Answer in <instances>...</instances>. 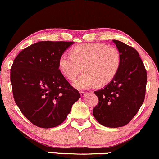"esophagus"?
Wrapping results in <instances>:
<instances>
[{
    "instance_id": "34e87169",
    "label": "esophagus",
    "mask_w": 159,
    "mask_h": 159,
    "mask_svg": "<svg viewBox=\"0 0 159 159\" xmlns=\"http://www.w3.org/2000/svg\"><path fill=\"white\" fill-rule=\"evenodd\" d=\"M86 94H87V93L85 92V91H81V92H80V95H81V97H83V98L85 97Z\"/></svg>"
}]
</instances>
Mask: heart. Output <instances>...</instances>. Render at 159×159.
I'll use <instances>...</instances> for the list:
<instances>
[{
    "mask_svg": "<svg viewBox=\"0 0 159 159\" xmlns=\"http://www.w3.org/2000/svg\"><path fill=\"white\" fill-rule=\"evenodd\" d=\"M70 54L61 55L58 66L63 76L71 81L75 80L83 67L84 73L74 83L78 89L107 85L115 77L120 68V51L115 47L103 43L79 44L73 48Z\"/></svg>",
    "mask_w": 159,
    "mask_h": 159,
    "instance_id": "b5f03b06",
    "label": "heart"
}]
</instances>
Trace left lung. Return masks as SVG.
<instances>
[{
  "label": "left lung",
  "instance_id": "1",
  "mask_svg": "<svg viewBox=\"0 0 159 159\" xmlns=\"http://www.w3.org/2000/svg\"><path fill=\"white\" fill-rule=\"evenodd\" d=\"M120 53L119 71L110 83L94 91L99 102L93 109L96 120L106 127L128 124L143 104L147 85V70L135 48L113 40Z\"/></svg>",
  "mask_w": 159,
  "mask_h": 159
}]
</instances>
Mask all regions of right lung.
I'll return each mask as SVG.
<instances>
[{
	"mask_svg": "<svg viewBox=\"0 0 159 159\" xmlns=\"http://www.w3.org/2000/svg\"><path fill=\"white\" fill-rule=\"evenodd\" d=\"M73 42L42 41L24 48L13 61L10 72L13 98L33 124L53 128L66 119L80 98L58 66L59 57Z\"/></svg>",
	"mask_w": 159,
	"mask_h": 159,
	"instance_id": "obj_1",
	"label": "right lung"
}]
</instances>
